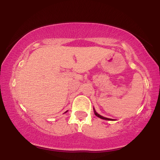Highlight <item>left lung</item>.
<instances>
[{"mask_svg":"<svg viewBox=\"0 0 160 160\" xmlns=\"http://www.w3.org/2000/svg\"><path fill=\"white\" fill-rule=\"evenodd\" d=\"M94 113H95V115L97 116V117H99V118L102 119V120H112V119H109V118H107V117H102V116H101L100 114H98V113H97L96 111H95V110L94 109Z\"/></svg>","mask_w":160,"mask_h":160,"instance_id":"left-lung-1","label":"left lung"}]
</instances>
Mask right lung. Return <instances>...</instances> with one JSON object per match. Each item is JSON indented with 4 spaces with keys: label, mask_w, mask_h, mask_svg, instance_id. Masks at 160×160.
Instances as JSON below:
<instances>
[{
    "label": "right lung",
    "mask_w": 160,
    "mask_h": 160,
    "mask_svg": "<svg viewBox=\"0 0 160 160\" xmlns=\"http://www.w3.org/2000/svg\"><path fill=\"white\" fill-rule=\"evenodd\" d=\"M66 112H67V111H66Z\"/></svg>",
    "instance_id": "obj_1"
}]
</instances>
